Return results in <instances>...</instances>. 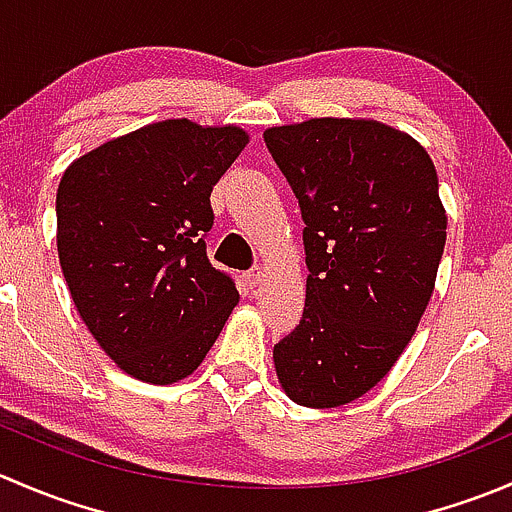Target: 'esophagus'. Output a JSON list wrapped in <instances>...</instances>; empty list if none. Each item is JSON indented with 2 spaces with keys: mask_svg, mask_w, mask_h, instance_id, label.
<instances>
[{
  "mask_svg": "<svg viewBox=\"0 0 512 512\" xmlns=\"http://www.w3.org/2000/svg\"><path fill=\"white\" fill-rule=\"evenodd\" d=\"M245 280L250 287L262 285V280H265V270H262V267H252V270L245 275Z\"/></svg>",
  "mask_w": 512,
  "mask_h": 512,
  "instance_id": "esophagus-1",
  "label": "esophagus"
}]
</instances>
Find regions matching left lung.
Wrapping results in <instances>:
<instances>
[{
  "label": "left lung",
  "mask_w": 512,
  "mask_h": 512,
  "mask_svg": "<svg viewBox=\"0 0 512 512\" xmlns=\"http://www.w3.org/2000/svg\"><path fill=\"white\" fill-rule=\"evenodd\" d=\"M265 143L307 225V297L272 352L277 379L294 404L334 409L389 374L426 312L448 223L436 165L369 118L275 126Z\"/></svg>",
  "instance_id": "8db88e82"
}]
</instances>
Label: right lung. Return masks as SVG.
Instances as JSON below:
<instances>
[{
	"label": "right lung",
	"instance_id": "1",
	"mask_svg": "<svg viewBox=\"0 0 512 512\" xmlns=\"http://www.w3.org/2000/svg\"><path fill=\"white\" fill-rule=\"evenodd\" d=\"M250 136L168 118L76 158L56 190V250L81 319L148 384L193 374L240 302L205 252L210 193Z\"/></svg>",
	"mask_w": 512,
	"mask_h": 512
}]
</instances>
